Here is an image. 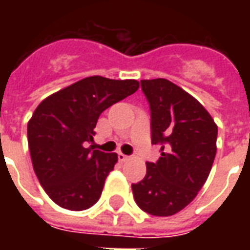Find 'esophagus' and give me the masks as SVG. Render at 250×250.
<instances>
[{
    "label": "esophagus",
    "mask_w": 250,
    "mask_h": 250,
    "mask_svg": "<svg viewBox=\"0 0 250 250\" xmlns=\"http://www.w3.org/2000/svg\"><path fill=\"white\" fill-rule=\"evenodd\" d=\"M118 158H119L120 162H125V161H128V157H127V155H125L123 152H119V155H118Z\"/></svg>",
    "instance_id": "1"
}]
</instances>
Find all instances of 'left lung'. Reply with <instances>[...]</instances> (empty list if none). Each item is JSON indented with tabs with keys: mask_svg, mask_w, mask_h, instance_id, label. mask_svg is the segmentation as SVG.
I'll return each instance as SVG.
<instances>
[{
	"mask_svg": "<svg viewBox=\"0 0 250 250\" xmlns=\"http://www.w3.org/2000/svg\"><path fill=\"white\" fill-rule=\"evenodd\" d=\"M151 111V143L161 146L157 163L132 184L136 205L157 217L185 209L209 177L217 152V125L198 100L167 79L142 80Z\"/></svg>",
	"mask_w": 250,
	"mask_h": 250,
	"instance_id": "obj_1",
	"label": "left lung"
}]
</instances>
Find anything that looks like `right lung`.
Masks as SVG:
<instances>
[{
  "label": "right lung",
  "mask_w": 250,
  "mask_h": 250,
  "mask_svg": "<svg viewBox=\"0 0 250 250\" xmlns=\"http://www.w3.org/2000/svg\"><path fill=\"white\" fill-rule=\"evenodd\" d=\"M136 80L89 76L44 99L28 122V145L39 182L64 209L80 211L98 202L116 152L93 150L104 109L138 91Z\"/></svg>",
  "instance_id": "add662e5"
}]
</instances>
